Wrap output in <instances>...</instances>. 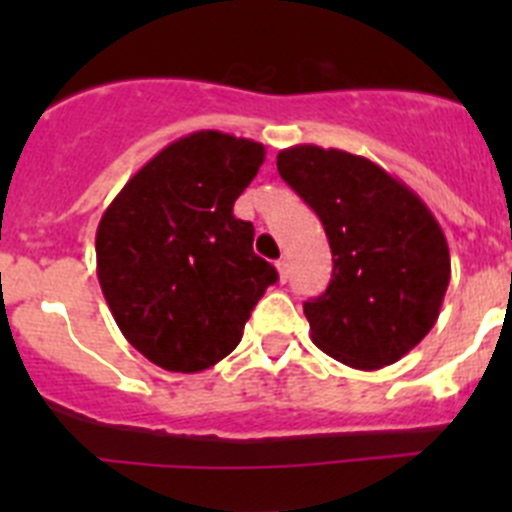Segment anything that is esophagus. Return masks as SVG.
I'll return each mask as SVG.
<instances>
[{
  "label": "esophagus",
  "instance_id": "1",
  "mask_svg": "<svg viewBox=\"0 0 512 512\" xmlns=\"http://www.w3.org/2000/svg\"><path fill=\"white\" fill-rule=\"evenodd\" d=\"M277 271H279V282H287V279H289V266H287V261H284V259H279L277 261Z\"/></svg>",
  "mask_w": 512,
  "mask_h": 512
}]
</instances>
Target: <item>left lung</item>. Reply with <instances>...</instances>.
Here are the masks:
<instances>
[{
  "label": "left lung",
  "instance_id": "8db88e82",
  "mask_svg": "<svg viewBox=\"0 0 512 512\" xmlns=\"http://www.w3.org/2000/svg\"><path fill=\"white\" fill-rule=\"evenodd\" d=\"M277 169L333 253L328 289L305 302L312 343L364 372L400 361L436 325L451 279L433 212L382 166L338 148H284Z\"/></svg>",
  "mask_w": 512,
  "mask_h": 512
}]
</instances>
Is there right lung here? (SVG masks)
Returning <instances> with one entry per match:
<instances>
[{"label":"right lung","mask_w":512,"mask_h":512,"mask_svg":"<svg viewBox=\"0 0 512 512\" xmlns=\"http://www.w3.org/2000/svg\"><path fill=\"white\" fill-rule=\"evenodd\" d=\"M266 151L197 130L174 140L120 189L97 228V277L130 346L166 372L194 374L233 351L277 269L253 253L233 215Z\"/></svg>","instance_id":"obj_1"}]
</instances>
